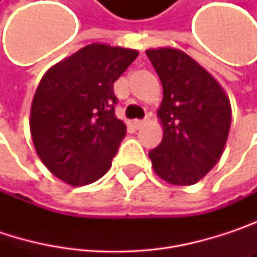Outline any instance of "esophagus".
Wrapping results in <instances>:
<instances>
[{
  "instance_id": "obj_1",
  "label": "esophagus",
  "mask_w": 257,
  "mask_h": 257,
  "mask_svg": "<svg viewBox=\"0 0 257 257\" xmlns=\"http://www.w3.org/2000/svg\"><path fill=\"white\" fill-rule=\"evenodd\" d=\"M144 125H146V120H144V119H135V120H134V126L137 129L143 128Z\"/></svg>"
}]
</instances>
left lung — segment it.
Masks as SVG:
<instances>
[{
	"instance_id": "8db88e82",
	"label": "left lung",
	"mask_w": 257,
	"mask_h": 257,
	"mask_svg": "<svg viewBox=\"0 0 257 257\" xmlns=\"http://www.w3.org/2000/svg\"><path fill=\"white\" fill-rule=\"evenodd\" d=\"M164 87L158 111L164 138L149 152L156 174L177 186L195 184L220 159L231 128V104L220 84L176 49L146 52Z\"/></svg>"
}]
</instances>
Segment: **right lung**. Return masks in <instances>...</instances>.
<instances>
[{"mask_svg":"<svg viewBox=\"0 0 257 257\" xmlns=\"http://www.w3.org/2000/svg\"><path fill=\"white\" fill-rule=\"evenodd\" d=\"M137 56V50L89 44L41 78L31 135L37 155L58 179L84 186L110 170L126 132L114 113V81Z\"/></svg>","mask_w":257,"mask_h":257,"instance_id":"obj_1","label":"right lung"}]
</instances>
